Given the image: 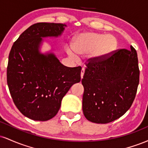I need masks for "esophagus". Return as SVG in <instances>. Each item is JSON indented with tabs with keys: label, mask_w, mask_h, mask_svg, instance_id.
I'll use <instances>...</instances> for the list:
<instances>
[{
	"label": "esophagus",
	"mask_w": 148,
	"mask_h": 148,
	"mask_svg": "<svg viewBox=\"0 0 148 148\" xmlns=\"http://www.w3.org/2000/svg\"><path fill=\"white\" fill-rule=\"evenodd\" d=\"M84 72H85V68H84V67H83L82 69H81V79H82L83 76H84Z\"/></svg>",
	"instance_id": "34e87169"
}]
</instances>
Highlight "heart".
I'll list each match as a JSON object with an SVG mask.
<instances>
[{
  "mask_svg": "<svg viewBox=\"0 0 148 148\" xmlns=\"http://www.w3.org/2000/svg\"><path fill=\"white\" fill-rule=\"evenodd\" d=\"M117 40L111 35L87 32L81 33L74 37L72 49L76 54H86L90 52V58L99 60L106 57L115 50ZM71 56H74L72 50H67Z\"/></svg>",
  "mask_w": 148,
  "mask_h": 148,
  "instance_id": "obj_1",
  "label": "heart"
}]
</instances>
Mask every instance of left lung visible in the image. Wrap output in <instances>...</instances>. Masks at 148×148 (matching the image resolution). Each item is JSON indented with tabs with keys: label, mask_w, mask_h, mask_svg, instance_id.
<instances>
[{
	"label": "left lung",
	"mask_w": 148,
	"mask_h": 148,
	"mask_svg": "<svg viewBox=\"0 0 148 148\" xmlns=\"http://www.w3.org/2000/svg\"><path fill=\"white\" fill-rule=\"evenodd\" d=\"M131 50L115 51L86 64L84 79L83 112L92 123L106 124L125 114L132 106L139 84L138 57Z\"/></svg>",
	"instance_id": "1"
}]
</instances>
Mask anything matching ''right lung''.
<instances>
[{"label": "right lung", "instance_id": "add662e5", "mask_svg": "<svg viewBox=\"0 0 148 148\" xmlns=\"http://www.w3.org/2000/svg\"><path fill=\"white\" fill-rule=\"evenodd\" d=\"M66 26L35 23L21 33L10 52L7 81L10 95L19 111L31 120L53 118L69 88L81 81V67H66L53 53L40 50L43 38L60 36Z\"/></svg>", "mask_w": 148, "mask_h": 148}]
</instances>
